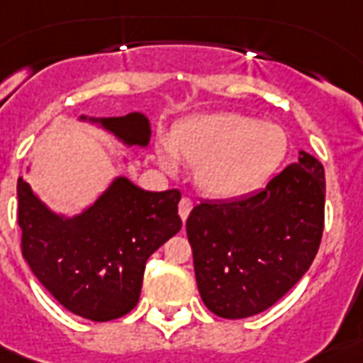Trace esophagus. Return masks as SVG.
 Returning <instances> with one entry per match:
<instances>
[{
    "label": "esophagus",
    "instance_id": "obj_1",
    "mask_svg": "<svg viewBox=\"0 0 363 363\" xmlns=\"http://www.w3.org/2000/svg\"><path fill=\"white\" fill-rule=\"evenodd\" d=\"M191 210H193V201H191V199H187V196H184V199H182L178 204L179 218H182V220H187V216H189Z\"/></svg>",
    "mask_w": 363,
    "mask_h": 363
}]
</instances>
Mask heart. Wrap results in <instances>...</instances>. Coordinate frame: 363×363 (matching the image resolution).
I'll list each match as a JSON object with an SVG mask.
<instances>
[{
	"mask_svg": "<svg viewBox=\"0 0 363 363\" xmlns=\"http://www.w3.org/2000/svg\"><path fill=\"white\" fill-rule=\"evenodd\" d=\"M288 151L286 132L274 123H257L242 113L196 115L174 128L170 143L159 147V162L168 172L178 155L196 167V185L212 199L233 201L259 189Z\"/></svg>",
	"mask_w": 363,
	"mask_h": 363,
	"instance_id": "b5f03b06",
	"label": "heart"
}]
</instances>
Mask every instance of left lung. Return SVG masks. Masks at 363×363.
<instances>
[{"mask_svg": "<svg viewBox=\"0 0 363 363\" xmlns=\"http://www.w3.org/2000/svg\"><path fill=\"white\" fill-rule=\"evenodd\" d=\"M324 202V167L299 151V161L259 193L196 204L185 229L208 311L221 318H248L286 296L316 257Z\"/></svg>", "mask_w": 363, "mask_h": 363, "instance_id": "8db88e82", "label": "left lung"}]
</instances>
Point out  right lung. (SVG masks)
<instances>
[{
    "label": "right lung",
    "mask_w": 363,
    "mask_h": 363,
    "mask_svg": "<svg viewBox=\"0 0 363 363\" xmlns=\"http://www.w3.org/2000/svg\"><path fill=\"white\" fill-rule=\"evenodd\" d=\"M89 121L125 145L150 143L143 113ZM16 195L24 259L62 307L92 322L121 318L136 307L145 261L182 229L178 189L143 191L123 176L74 218L49 210L26 179L18 178Z\"/></svg>",
    "instance_id": "add662e5"
}]
</instances>
